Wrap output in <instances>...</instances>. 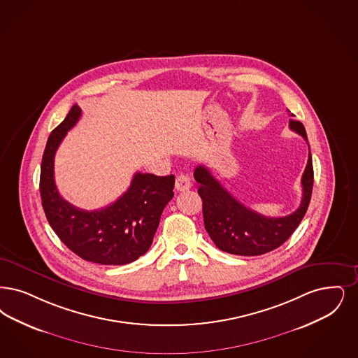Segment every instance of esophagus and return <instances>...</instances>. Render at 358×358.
I'll return each mask as SVG.
<instances>
[{
  "instance_id": "esophagus-1",
  "label": "esophagus",
  "mask_w": 358,
  "mask_h": 358,
  "mask_svg": "<svg viewBox=\"0 0 358 358\" xmlns=\"http://www.w3.org/2000/svg\"><path fill=\"white\" fill-rule=\"evenodd\" d=\"M176 190H178V192H185L187 190L190 186H192V181H190V178H189V176H185V174H181V176H178L177 178H176Z\"/></svg>"
}]
</instances>
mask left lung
<instances>
[{"label": "left lung", "mask_w": 358, "mask_h": 358, "mask_svg": "<svg viewBox=\"0 0 358 358\" xmlns=\"http://www.w3.org/2000/svg\"><path fill=\"white\" fill-rule=\"evenodd\" d=\"M289 128L299 133L308 143L306 131L300 121L290 120ZM194 180L200 184L199 194L202 200L205 229L215 246L230 255L259 256L285 243L306 213L313 189L312 155L309 152L308 164L301 178L300 206L285 217H265L246 208L203 165L194 169Z\"/></svg>", "instance_id": "8db88e82"}]
</instances>
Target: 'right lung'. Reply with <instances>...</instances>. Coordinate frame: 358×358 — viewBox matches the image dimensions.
<instances>
[{
  "label": "right lung",
  "mask_w": 358,
  "mask_h": 358,
  "mask_svg": "<svg viewBox=\"0 0 358 358\" xmlns=\"http://www.w3.org/2000/svg\"><path fill=\"white\" fill-rule=\"evenodd\" d=\"M80 117L76 103L48 138L40 176L43 212L58 238L78 257L101 265H125L149 250L162 210L174 196V176L137 172L115 203L92 212L73 206L58 193L55 156Z\"/></svg>",
  "instance_id": "add662e5"
}]
</instances>
